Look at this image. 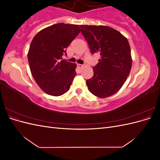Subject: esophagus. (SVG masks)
<instances>
[{
  "instance_id": "obj_1",
  "label": "esophagus",
  "mask_w": 160,
  "mask_h": 160,
  "mask_svg": "<svg viewBox=\"0 0 160 160\" xmlns=\"http://www.w3.org/2000/svg\"><path fill=\"white\" fill-rule=\"evenodd\" d=\"M84 65H81V64H77V67H79V68H82V67H83Z\"/></svg>"
}]
</instances>
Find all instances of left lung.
Masks as SVG:
<instances>
[{"label": "left lung", "mask_w": 160, "mask_h": 160, "mask_svg": "<svg viewBox=\"0 0 160 160\" xmlns=\"http://www.w3.org/2000/svg\"><path fill=\"white\" fill-rule=\"evenodd\" d=\"M92 54L101 56L93 67V76L86 81L89 91L105 98L122 88L132 69L131 49L126 37L114 28L103 25H80Z\"/></svg>", "instance_id": "8db88e82"}]
</instances>
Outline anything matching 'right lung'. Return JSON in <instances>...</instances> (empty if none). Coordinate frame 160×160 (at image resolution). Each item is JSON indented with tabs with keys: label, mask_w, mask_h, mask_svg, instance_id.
Segmentation results:
<instances>
[{
	"label": "right lung",
	"mask_w": 160,
	"mask_h": 160,
	"mask_svg": "<svg viewBox=\"0 0 160 160\" xmlns=\"http://www.w3.org/2000/svg\"><path fill=\"white\" fill-rule=\"evenodd\" d=\"M77 25L57 23L43 28L32 38L28 61L34 79L46 93L60 96L70 89L77 65L62 60L66 49L80 32Z\"/></svg>",
	"instance_id": "obj_1"
}]
</instances>
